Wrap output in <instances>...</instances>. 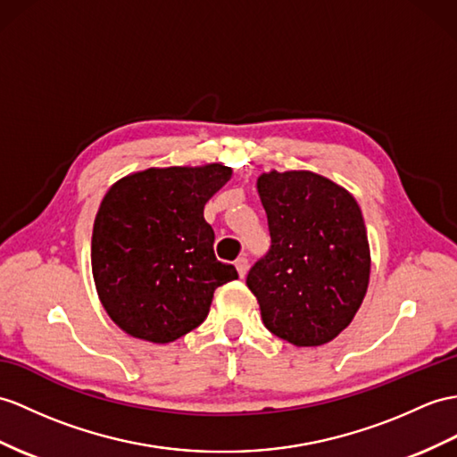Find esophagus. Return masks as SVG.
I'll return each mask as SVG.
<instances>
[{"label":"esophagus","mask_w":457,"mask_h":457,"mask_svg":"<svg viewBox=\"0 0 457 457\" xmlns=\"http://www.w3.org/2000/svg\"><path fill=\"white\" fill-rule=\"evenodd\" d=\"M235 265H237V271H238V275L240 277H246V273H248V258H238L237 262H235Z\"/></svg>","instance_id":"1"}]
</instances>
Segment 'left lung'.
Listing matches in <instances>:
<instances>
[{"label":"left lung","mask_w":457,"mask_h":457,"mask_svg":"<svg viewBox=\"0 0 457 457\" xmlns=\"http://www.w3.org/2000/svg\"><path fill=\"white\" fill-rule=\"evenodd\" d=\"M271 246L246 285L265 328L296 347L337 337L366 295L370 250L354 197L314 172L258 178Z\"/></svg>","instance_id":"left-lung-1"}]
</instances>
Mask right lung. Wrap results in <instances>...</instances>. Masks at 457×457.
I'll use <instances>...</instances> for the list:
<instances>
[{
	"instance_id": "add662e5",
	"label": "right lung",
	"mask_w": 457,
	"mask_h": 457,
	"mask_svg": "<svg viewBox=\"0 0 457 457\" xmlns=\"http://www.w3.org/2000/svg\"><path fill=\"white\" fill-rule=\"evenodd\" d=\"M228 166H170L121 178L98 207L93 277L108 316L129 336L170 343L209 314L215 288L238 279L213 252L204 207Z\"/></svg>"
}]
</instances>
